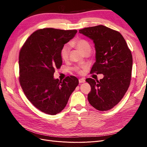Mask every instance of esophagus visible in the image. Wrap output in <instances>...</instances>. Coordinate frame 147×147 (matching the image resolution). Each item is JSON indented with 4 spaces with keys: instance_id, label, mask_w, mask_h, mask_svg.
<instances>
[{
    "instance_id": "esophagus-1",
    "label": "esophagus",
    "mask_w": 147,
    "mask_h": 147,
    "mask_svg": "<svg viewBox=\"0 0 147 147\" xmlns=\"http://www.w3.org/2000/svg\"><path fill=\"white\" fill-rule=\"evenodd\" d=\"M85 82V79L84 78H80L79 79V83H84Z\"/></svg>"
}]
</instances>
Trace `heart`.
<instances>
[{
    "label": "heart",
    "mask_w": 147,
    "mask_h": 147,
    "mask_svg": "<svg viewBox=\"0 0 147 147\" xmlns=\"http://www.w3.org/2000/svg\"><path fill=\"white\" fill-rule=\"evenodd\" d=\"M72 45L75 47H77L78 50L80 51L84 55L89 54L91 52V48L90 44L86 40L82 38H77L72 42ZM70 51V47L69 45H65L62 48L61 50V57L62 59L64 61H67L69 58V54ZM84 67H75L74 70L78 74H82L83 70L82 69Z\"/></svg>",
    "instance_id": "obj_1"
}]
</instances>
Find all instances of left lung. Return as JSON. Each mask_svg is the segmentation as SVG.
I'll list each match as a JSON object with an SVG mask.
<instances>
[{
	"label": "left lung",
	"instance_id": "obj_1",
	"mask_svg": "<svg viewBox=\"0 0 147 147\" xmlns=\"http://www.w3.org/2000/svg\"><path fill=\"white\" fill-rule=\"evenodd\" d=\"M94 43L96 62L91 73L102 74L100 80L87 78L91 90L88 95L96 109L107 111L122 99L130 84L132 56L125 40L118 31L99 25L79 30Z\"/></svg>",
	"mask_w": 147,
	"mask_h": 147
}]
</instances>
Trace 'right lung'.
<instances>
[{"label": "right lung", "instance_id": "add662e5", "mask_svg": "<svg viewBox=\"0 0 147 147\" xmlns=\"http://www.w3.org/2000/svg\"><path fill=\"white\" fill-rule=\"evenodd\" d=\"M77 32V30L40 29L30 35L20 50L21 86L28 100L45 113L61 112L78 84L74 76L61 81L53 75L63 63L62 48Z\"/></svg>", "mask_w": 147, "mask_h": 147}]
</instances>
